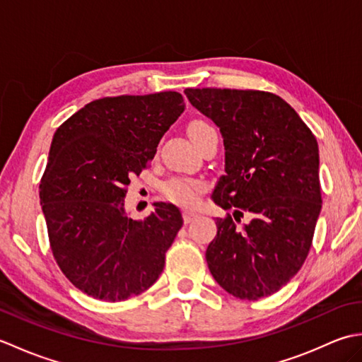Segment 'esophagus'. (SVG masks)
I'll return each mask as SVG.
<instances>
[{
    "label": "esophagus",
    "mask_w": 362,
    "mask_h": 362,
    "mask_svg": "<svg viewBox=\"0 0 362 362\" xmlns=\"http://www.w3.org/2000/svg\"><path fill=\"white\" fill-rule=\"evenodd\" d=\"M197 218V213L196 211H191V210H185L183 211V221H185V224H189L191 221Z\"/></svg>",
    "instance_id": "esophagus-1"
}]
</instances>
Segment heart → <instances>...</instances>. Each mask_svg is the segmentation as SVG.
<instances>
[{"label": "heart", "instance_id": "obj_1", "mask_svg": "<svg viewBox=\"0 0 362 362\" xmlns=\"http://www.w3.org/2000/svg\"><path fill=\"white\" fill-rule=\"evenodd\" d=\"M209 129H211L209 122L193 121L188 127V134L191 136V140L194 141L199 135ZM204 189H205V183L201 180L173 179L163 187V193L169 199V201H173L175 204L194 205L199 201L201 194L204 193Z\"/></svg>", "mask_w": 362, "mask_h": 362}]
</instances>
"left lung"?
I'll list each match as a JSON object with an SVG mask.
<instances>
[{
    "mask_svg": "<svg viewBox=\"0 0 362 362\" xmlns=\"http://www.w3.org/2000/svg\"><path fill=\"white\" fill-rule=\"evenodd\" d=\"M193 107L221 130L226 174L213 201L243 211L251 222L238 228L218 218L206 247L214 280L228 294L258 300L281 289L305 263L322 209L316 136L292 107L258 90L187 88Z\"/></svg>",
    "mask_w": 362,
    "mask_h": 362,
    "instance_id": "8db88e82",
    "label": "left lung"
}]
</instances>
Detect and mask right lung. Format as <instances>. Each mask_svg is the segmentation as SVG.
Here are the masks:
<instances>
[{
  "mask_svg": "<svg viewBox=\"0 0 362 362\" xmlns=\"http://www.w3.org/2000/svg\"><path fill=\"white\" fill-rule=\"evenodd\" d=\"M183 110L177 91L103 98L54 134L40 204L54 259L83 294L122 302L151 288L163 271L183 224L180 210L156 202V211L134 221L124 197Z\"/></svg>",
  "mask_w": 362,
  "mask_h": 362,
  "instance_id": "add662e5",
  "label": "right lung"
}]
</instances>
